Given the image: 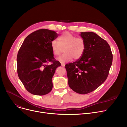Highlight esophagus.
<instances>
[{
	"instance_id": "obj_1",
	"label": "esophagus",
	"mask_w": 127,
	"mask_h": 127,
	"mask_svg": "<svg viewBox=\"0 0 127 127\" xmlns=\"http://www.w3.org/2000/svg\"><path fill=\"white\" fill-rule=\"evenodd\" d=\"M65 63H61V65H62V66H63V67H64L65 66Z\"/></svg>"
}]
</instances>
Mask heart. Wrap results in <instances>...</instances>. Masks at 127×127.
I'll list each match as a JSON object with an SVG mask.
<instances>
[{
    "instance_id": "1",
    "label": "heart",
    "mask_w": 127,
    "mask_h": 127,
    "mask_svg": "<svg viewBox=\"0 0 127 127\" xmlns=\"http://www.w3.org/2000/svg\"><path fill=\"white\" fill-rule=\"evenodd\" d=\"M57 41H52L50 47L55 56L61 55L64 49L65 53L58 59L61 63L69 61L72 58L75 60H78L84 54L86 44L84 39L82 37H77L72 33L65 32L58 37Z\"/></svg>"
}]
</instances>
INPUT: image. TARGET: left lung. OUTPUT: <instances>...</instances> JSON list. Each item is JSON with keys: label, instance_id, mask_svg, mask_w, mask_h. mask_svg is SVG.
Returning a JSON list of instances; mask_svg holds the SVG:
<instances>
[{"label": "left lung", "instance_id": "obj_1", "mask_svg": "<svg viewBox=\"0 0 127 127\" xmlns=\"http://www.w3.org/2000/svg\"><path fill=\"white\" fill-rule=\"evenodd\" d=\"M86 48L77 61L65 65L71 89L80 94L95 91L107 78L113 55L105 40L92 32H81Z\"/></svg>", "mask_w": 127, "mask_h": 127}]
</instances>
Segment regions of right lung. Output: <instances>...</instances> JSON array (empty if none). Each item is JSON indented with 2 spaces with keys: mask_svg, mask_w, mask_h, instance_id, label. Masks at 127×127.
<instances>
[{
  "mask_svg": "<svg viewBox=\"0 0 127 127\" xmlns=\"http://www.w3.org/2000/svg\"><path fill=\"white\" fill-rule=\"evenodd\" d=\"M57 33L46 29L37 30L26 37L17 56L18 77L31 94L42 96L52 89V78L56 68L61 66L55 60L51 43ZM51 63L49 65L48 64Z\"/></svg>",
  "mask_w": 127,
  "mask_h": 127,
  "instance_id": "obj_1",
  "label": "right lung"
}]
</instances>
